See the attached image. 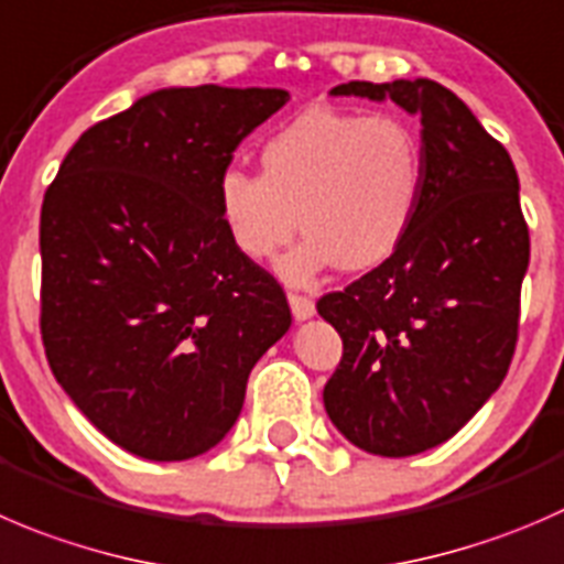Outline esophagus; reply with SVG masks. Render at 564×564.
<instances>
[{"instance_id": "esophagus-1", "label": "esophagus", "mask_w": 564, "mask_h": 564, "mask_svg": "<svg viewBox=\"0 0 564 564\" xmlns=\"http://www.w3.org/2000/svg\"><path fill=\"white\" fill-rule=\"evenodd\" d=\"M289 305H292V314H294V319H311V316L316 314V305H314V300H311V297H305V294L289 292Z\"/></svg>"}]
</instances>
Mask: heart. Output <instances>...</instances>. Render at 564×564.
<instances>
[{"label":"heart","instance_id":"1","mask_svg":"<svg viewBox=\"0 0 564 564\" xmlns=\"http://www.w3.org/2000/svg\"><path fill=\"white\" fill-rule=\"evenodd\" d=\"M427 182L424 140L397 115L308 107L261 145V173L226 167L217 217L242 259L270 261L300 228L308 237L281 261L289 283L336 264H386L413 228Z\"/></svg>","mask_w":564,"mask_h":564}]
</instances>
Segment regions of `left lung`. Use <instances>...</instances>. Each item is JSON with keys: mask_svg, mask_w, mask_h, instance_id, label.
I'll list each match as a JSON object with an SVG mask.
<instances>
[{"mask_svg": "<svg viewBox=\"0 0 564 564\" xmlns=\"http://www.w3.org/2000/svg\"><path fill=\"white\" fill-rule=\"evenodd\" d=\"M333 96L419 115L427 182L402 248L316 303L344 344L325 410L358 449L419 455L449 441L510 369L529 267L518 173L438 82H347Z\"/></svg>", "mask_w": 564, "mask_h": 564, "instance_id": "8db88e82", "label": "left lung"}]
</instances>
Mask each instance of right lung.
<instances>
[{"mask_svg":"<svg viewBox=\"0 0 564 564\" xmlns=\"http://www.w3.org/2000/svg\"><path fill=\"white\" fill-rule=\"evenodd\" d=\"M278 87H167L90 126L41 209V336L52 375L112 444L204 455L256 360L289 330L281 283L228 242L215 187Z\"/></svg>","mask_w":564,"mask_h":564,"instance_id":"1","label":"right lung"}]
</instances>
